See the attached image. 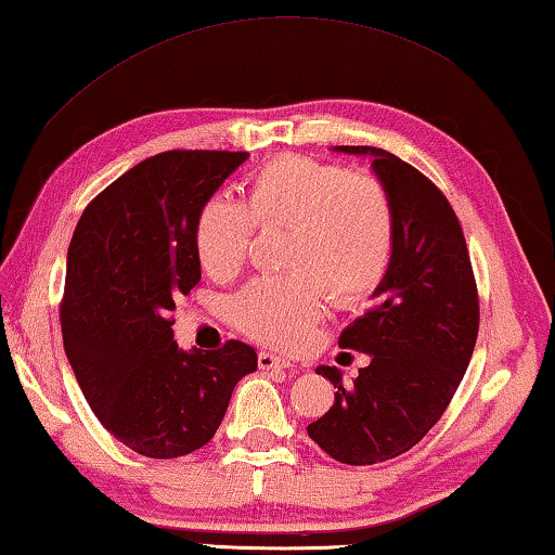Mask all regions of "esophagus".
Listing matches in <instances>:
<instances>
[{"mask_svg": "<svg viewBox=\"0 0 555 555\" xmlns=\"http://www.w3.org/2000/svg\"><path fill=\"white\" fill-rule=\"evenodd\" d=\"M257 364H259V370H288V367H294V364L284 360V357H276L271 352H259Z\"/></svg>", "mask_w": 555, "mask_h": 555, "instance_id": "34e87169", "label": "esophagus"}]
</instances>
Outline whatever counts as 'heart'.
<instances>
[{
  "mask_svg": "<svg viewBox=\"0 0 555 555\" xmlns=\"http://www.w3.org/2000/svg\"><path fill=\"white\" fill-rule=\"evenodd\" d=\"M259 230H286L279 264L230 300V321L251 340L281 350L311 343L323 296L337 308L367 300L387 279L397 249V208L379 178L306 156H279L251 176L247 203L215 193L195 218L201 267L230 279Z\"/></svg>",
  "mask_w": 555,
  "mask_h": 555,
  "instance_id": "heart-1",
  "label": "heart"
}]
</instances>
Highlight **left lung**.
<instances>
[{"label": "left lung", "mask_w": 555, "mask_h": 555, "mask_svg": "<svg viewBox=\"0 0 555 555\" xmlns=\"http://www.w3.org/2000/svg\"><path fill=\"white\" fill-rule=\"evenodd\" d=\"M337 149L374 156V173L397 208V249L374 291L377 304L337 340L372 362L352 387L337 367L315 370L337 391L308 436L337 463L374 465L406 453L443 416L475 350L480 296L463 224L443 191L384 149Z\"/></svg>", "instance_id": "1"}]
</instances>
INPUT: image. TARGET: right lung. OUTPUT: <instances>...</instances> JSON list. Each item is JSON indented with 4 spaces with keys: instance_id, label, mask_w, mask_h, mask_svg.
I'll list each match as a JSON object with an SVG mask.
<instances>
[{
    "instance_id": "obj_1",
    "label": "right lung",
    "mask_w": 555,
    "mask_h": 555,
    "mask_svg": "<svg viewBox=\"0 0 555 555\" xmlns=\"http://www.w3.org/2000/svg\"><path fill=\"white\" fill-rule=\"evenodd\" d=\"M247 156L156 154L95 195L73 232L61 300L65 354L100 424L139 455L168 460L203 448L234 384L257 370L249 345L183 352L171 331L176 298L201 281L195 218Z\"/></svg>"
}]
</instances>
